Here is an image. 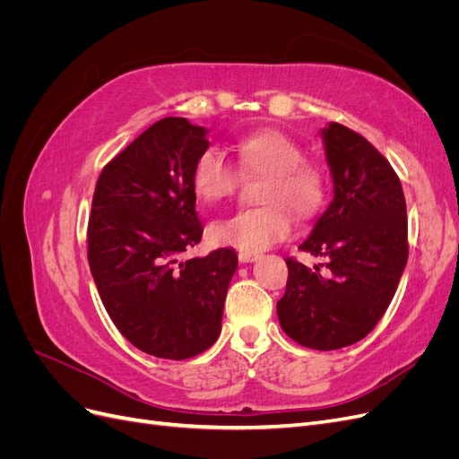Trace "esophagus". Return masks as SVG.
I'll list each match as a JSON object with an SVG mask.
<instances>
[{
	"label": "esophagus",
	"mask_w": 459,
	"mask_h": 459,
	"mask_svg": "<svg viewBox=\"0 0 459 459\" xmlns=\"http://www.w3.org/2000/svg\"><path fill=\"white\" fill-rule=\"evenodd\" d=\"M258 258H260V255H256V253H245V251L239 253V262H243V264L255 262V260H258Z\"/></svg>",
	"instance_id": "1"
}]
</instances>
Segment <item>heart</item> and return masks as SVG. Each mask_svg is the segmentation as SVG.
Segmentation results:
<instances>
[{
    "label": "heart",
    "mask_w": 459,
    "mask_h": 459,
    "mask_svg": "<svg viewBox=\"0 0 459 459\" xmlns=\"http://www.w3.org/2000/svg\"><path fill=\"white\" fill-rule=\"evenodd\" d=\"M239 170L216 147H206L193 164V191L203 203H218L233 195L243 176H264L256 208H243L216 220L208 228L214 245L260 253L285 239L293 230V211L307 220L317 214L325 201V174L317 164L304 160V149L293 137L264 128L243 135L235 143Z\"/></svg>",
    "instance_id": "heart-1"
}]
</instances>
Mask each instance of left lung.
Instances as JSON below:
<instances>
[{"instance_id": "left-lung-1", "label": "left lung", "mask_w": 459, "mask_h": 459, "mask_svg": "<svg viewBox=\"0 0 459 459\" xmlns=\"http://www.w3.org/2000/svg\"><path fill=\"white\" fill-rule=\"evenodd\" d=\"M322 135L333 201L299 248L327 258V272L287 258L277 317L295 342L337 351L364 339L391 304L408 262V218L396 172L364 135L337 122Z\"/></svg>"}]
</instances>
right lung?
<instances>
[{
    "mask_svg": "<svg viewBox=\"0 0 459 459\" xmlns=\"http://www.w3.org/2000/svg\"><path fill=\"white\" fill-rule=\"evenodd\" d=\"M206 132L155 122L105 166L91 201L88 262L103 307L135 349L166 359L216 342L238 270L233 248L179 260L203 235L191 170Z\"/></svg>",
    "mask_w": 459,
    "mask_h": 459,
    "instance_id": "right-lung-1",
    "label": "right lung"
}]
</instances>
